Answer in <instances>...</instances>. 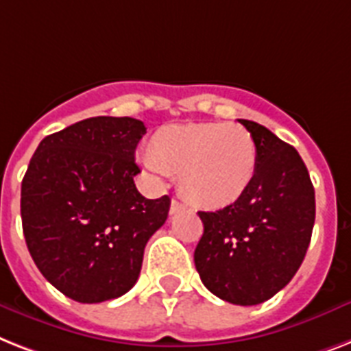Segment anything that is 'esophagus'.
<instances>
[{
    "label": "esophagus",
    "mask_w": 351,
    "mask_h": 351,
    "mask_svg": "<svg viewBox=\"0 0 351 351\" xmlns=\"http://www.w3.org/2000/svg\"><path fill=\"white\" fill-rule=\"evenodd\" d=\"M184 209H185L184 204H180V202L175 200V198L171 200V207H169L171 215H176V213H180V210H184Z\"/></svg>",
    "instance_id": "34e87169"
}]
</instances>
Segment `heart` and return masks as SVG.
I'll use <instances>...</instances> for the list:
<instances>
[{"label": "heart", "mask_w": 351, "mask_h": 351, "mask_svg": "<svg viewBox=\"0 0 351 351\" xmlns=\"http://www.w3.org/2000/svg\"><path fill=\"white\" fill-rule=\"evenodd\" d=\"M144 164L176 175L178 189L202 209H223L249 191L258 169V146L240 124H167L151 135Z\"/></svg>", "instance_id": "obj_1"}]
</instances>
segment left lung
<instances>
[{
  "instance_id": "left-lung-1",
  "label": "left lung",
  "mask_w": 351,
  "mask_h": 351,
  "mask_svg": "<svg viewBox=\"0 0 351 351\" xmlns=\"http://www.w3.org/2000/svg\"><path fill=\"white\" fill-rule=\"evenodd\" d=\"M258 146L249 191L216 213L200 210L204 234L195 265L223 301L259 304L290 283L303 263L315 220V193L295 147L258 122L240 119Z\"/></svg>"
}]
</instances>
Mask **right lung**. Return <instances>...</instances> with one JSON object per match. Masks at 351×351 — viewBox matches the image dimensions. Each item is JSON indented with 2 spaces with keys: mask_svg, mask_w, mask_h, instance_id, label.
Here are the masks:
<instances>
[{
  "mask_svg": "<svg viewBox=\"0 0 351 351\" xmlns=\"http://www.w3.org/2000/svg\"><path fill=\"white\" fill-rule=\"evenodd\" d=\"M131 117H92L45 136L21 184L28 252L59 292L79 303L121 298L136 283L144 249L166 223L169 196L136 191Z\"/></svg>",
  "mask_w": 351,
  "mask_h": 351,
  "instance_id": "right-lung-1",
  "label": "right lung"
}]
</instances>
